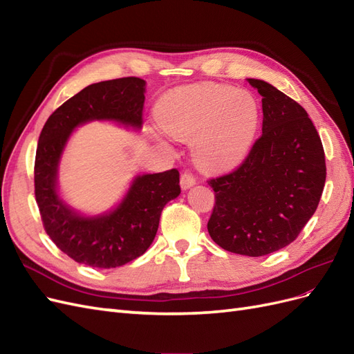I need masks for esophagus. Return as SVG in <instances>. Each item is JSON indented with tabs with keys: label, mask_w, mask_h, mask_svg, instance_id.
I'll return each instance as SVG.
<instances>
[{
	"label": "esophagus",
	"mask_w": 354,
	"mask_h": 354,
	"mask_svg": "<svg viewBox=\"0 0 354 354\" xmlns=\"http://www.w3.org/2000/svg\"><path fill=\"white\" fill-rule=\"evenodd\" d=\"M196 183V177L192 174V173H189V171H185L183 174H181V177H180V185H181V187L183 189H189V187H192Z\"/></svg>",
	"instance_id": "1"
}]
</instances>
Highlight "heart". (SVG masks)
I'll use <instances>...</instances> for the list:
<instances>
[{"label": "heart", "mask_w": 354, "mask_h": 354, "mask_svg": "<svg viewBox=\"0 0 354 354\" xmlns=\"http://www.w3.org/2000/svg\"><path fill=\"white\" fill-rule=\"evenodd\" d=\"M158 121L173 137L194 140L199 167L227 168L248 151L259 122V104L248 91L203 82L167 95L159 104Z\"/></svg>", "instance_id": "b5f03b06"}]
</instances>
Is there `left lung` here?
<instances>
[{
    "label": "left lung",
    "mask_w": 354,
    "mask_h": 354,
    "mask_svg": "<svg viewBox=\"0 0 354 354\" xmlns=\"http://www.w3.org/2000/svg\"><path fill=\"white\" fill-rule=\"evenodd\" d=\"M248 81L263 97V134L239 167L208 180L216 194L208 233L223 250L261 257L294 242L312 218L326 164L303 106L266 81Z\"/></svg>",
    "instance_id": "left-lung-1"
}]
</instances>
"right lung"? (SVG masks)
<instances>
[{
    "label": "right lung",
    "instance_id": "right-lung-1",
    "mask_svg": "<svg viewBox=\"0 0 354 354\" xmlns=\"http://www.w3.org/2000/svg\"><path fill=\"white\" fill-rule=\"evenodd\" d=\"M145 81L125 77L91 84L50 115L39 134L34 181L42 226L60 251L77 263L112 269L146 252L158 232L160 212L180 195V173L173 168L138 176L118 208L85 218L59 199V159L75 127L93 120H113L140 128Z\"/></svg>",
    "mask_w": 354,
    "mask_h": 354
}]
</instances>
